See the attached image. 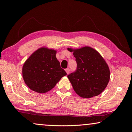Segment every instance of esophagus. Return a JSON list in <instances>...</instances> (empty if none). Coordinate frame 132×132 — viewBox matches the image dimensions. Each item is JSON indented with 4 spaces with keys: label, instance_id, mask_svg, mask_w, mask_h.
<instances>
[{
    "label": "esophagus",
    "instance_id": "1",
    "mask_svg": "<svg viewBox=\"0 0 132 132\" xmlns=\"http://www.w3.org/2000/svg\"><path fill=\"white\" fill-rule=\"evenodd\" d=\"M65 71H66V73H67V74H68V75L69 74V72H70V70H69V68H67V69H66Z\"/></svg>",
    "mask_w": 132,
    "mask_h": 132
}]
</instances>
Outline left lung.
Masks as SVG:
<instances>
[{
	"mask_svg": "<svg viewBox=\"0 0 132 132\" xmlns=\"http://www.w3.org/2000/svg\"><path fill=\"white\" fill-rule=\"evenodd\" d=\"M68 50L73 52L77 64L76 71L68 76L75 92L84 98L101 94L110 79L109 68L104 58L90 46Z\"/></svg>",
	"mask_w": 132,
	"mask_h": 132,
	"instance_id": "left-lung-1",
	"label": "left lung"
}]
</instances>
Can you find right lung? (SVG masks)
I'll use <instances>...</instances> for the list:
<instances>
[{"instance_id":"right-lung-1","label":"right lung","mask_w":132,"mask_h":132,"mask_svg":"<svg viewBox=\"0 0 132 132\" xmlns=\"http://www.w3.org/2000/svg\"><path fill=\"white\" fill-rule=\"evenodd\" d=\"M57 51L45 46L33 52L23 64L24 81L31 90L45 93L67 75L56 57Z\"/></svg>"}]
</instances>
